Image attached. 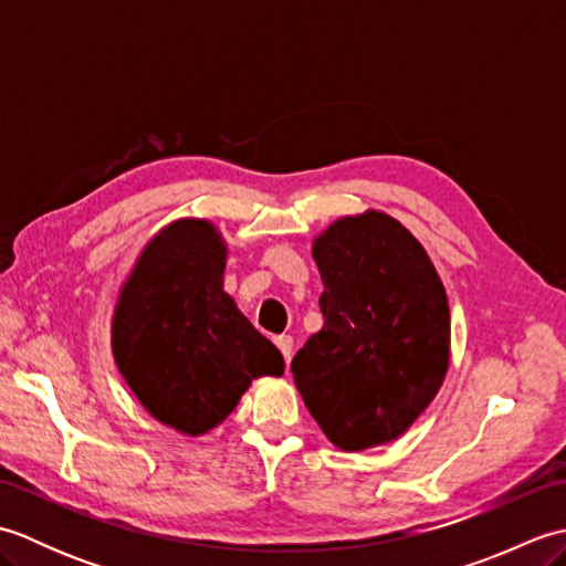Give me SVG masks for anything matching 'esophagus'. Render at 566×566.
Masks as SVG:
<instances>
[{"instance_id": "1", "label": "esophagus", "mask_w": 566, "mask_h": 566, "mask_svg": "<svg viewBox=\"0 0 566 566\" xmlns=\"http://www.w3.org/2000/svg\"><path fill=\"white\" fill-rule=\"evenodd\" d=\"M276 347H280V353L284 355V363H290L292 353H294V338L292 335H280V338H274Z\"/></svg>"}]
</instances>
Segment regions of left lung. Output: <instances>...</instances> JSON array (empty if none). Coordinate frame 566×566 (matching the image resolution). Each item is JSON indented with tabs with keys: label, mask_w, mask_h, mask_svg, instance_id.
<instances>
[{
	"label": "left lung",
	"mask_w": 566,
	"mask_h": 566,
	"mask_svg": "<svg viewBox=\"0 0 566 566\" xmlns=\"http://www.w3.org/2000/svg\"><path fill=\"white\" fill-rule=\"evenodd\" d=\"M311 255L323 280V328L292 359L296 389L335 448L387 444L448 375V294L426 248L381 211L343 216Z\"/></svg>",
	"instance_id": "8db88e82"
}]
</instances>
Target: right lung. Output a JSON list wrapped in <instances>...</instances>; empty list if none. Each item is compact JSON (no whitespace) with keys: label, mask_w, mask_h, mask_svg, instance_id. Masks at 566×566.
<instances>
[{"label":"right lung","mask_w":566,"mask_h":566,"mask_svg":"<svg viewBox=\"0 0 566 566\" xmlns=\"http://www.w3.org/2000/svg\"><path fill=\"white\" fill-rule=\"evenodd\" d=\"M228 248L211 221L179 219L143 248L118 292L112 350L143 408L182 436L231 416L284 357L223 292Z\"/></svg>","instance_id":"1"}]
</instances>
